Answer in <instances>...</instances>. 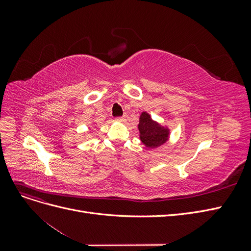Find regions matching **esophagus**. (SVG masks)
Instances as JSON below:
<instances>
[{"label": "esophagus", "instance_id": "34e87169", "mask_svg": "<svg viewBox=\"0 0 251 251\" xmlns=\"http://www.w3.org/2000/svg\"><path fill=\"white\" fill-rule=\"evenodd\" d=\"M116 120H118V121H126V116H120V117H116Z\"/></svg>", "mask_w": 251, "mask_h": 251}]
</instances>
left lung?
<instances>
[{
    "label": "left lung",
    "mask_w": 251,
    "mask_h": 251,
    "mask_svg": "<svg viewBox=\"0 0 251 251\" xmlns=\"http://www.w3.org/2000/svg\"><path fill=\"white\" fill-rule=\"evenodd\" d=\"M138 128L141 141L149 148L161 146L169 137V131L151 119L147 112L140 115Z\"/></svg>",
    "instance_id": "8db88e82"
}]
</instances>
